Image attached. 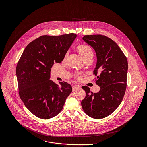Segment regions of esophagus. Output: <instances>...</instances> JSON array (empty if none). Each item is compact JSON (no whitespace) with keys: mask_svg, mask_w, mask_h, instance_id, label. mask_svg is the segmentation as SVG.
Returning a JSON list of instances; mask_svg holds the SVG:
<instances>
[{"mask_svg":"<svg viewBox=\"0 0 147 147\" xmlns=\"http://www.w3.org/2000/svg\"><path fill=\"white\" fill-rule=\"evenodd\" d=\"M80 86H78V85H74L73 86H72V90L73 91H75L77 89H78V88H79Z\"/></svg>","mask_w":147,"mask_h":147,"instance_id":"obj_1","label":"esophagus"}]
</instances>
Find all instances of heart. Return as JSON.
Listing matches in <instances>:
<instances>
[{
	"mask_svg": "<svg viewBox=\"0 0 147 147\" xmlns=\"http://www.w3.org/2000/svg\"><path fill=\"white\" fill-rule=\"evenodd\" d=\"M77 50L80 53L83 58L85 60L89 58H93V53L92 48L90 46L86 45V44H82L79 45L77 47ZM67 56V53H66L64 56V59H65ZM74 76L78 80H80L82 79V74L79 73H76L74 75Z\"/></svg>",
	"mask_w": 147,
	"mask_h": 147,
	"instance_id": "b5f03b06",
	"label": "heart"
}]
</instances>
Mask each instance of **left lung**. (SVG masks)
<instances>
[{"label": "left lung", "instance_id": "left-lung-1", "mask_svg": "<svg viewBox=\"0 0 147 147\" xmlns=\"http://www.w3.org/2000/svg\"><path fill=\"white\" fill-rule=\"evenodd\" d=\"M83 40L96 53L97 61L93 74L97 78L94 80L101 89L98 93H93L89 87L83 86L86 96L82 101V106L89 117L104 118L115 110L125 96L127 59L118 45L105 36L86 35Z\"/></svg>", "mask_w": 147, "mask_h": 147}]
</instances>
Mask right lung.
Masks as SVG:
<instances>
[{
	"label": "right lung",
	"mask_w": 147,
	"mask_h": 147,
	"mask_svg": "<svg viewBox=\"0 0 147 147\" xmlns=\"http://www.w3.org/2000/svg\"><path fill=\"white\" fill-rule=\"evenodd\" d=\"M75 33L42 36L25 47L17 64L19 94L26 108L41 119L51 118L62 110L72 92L70 84L50 80L55 62L60 63L76 37Z\"/></svg>",
	"instance_id": "right-lung-1"
}]
</instances>
